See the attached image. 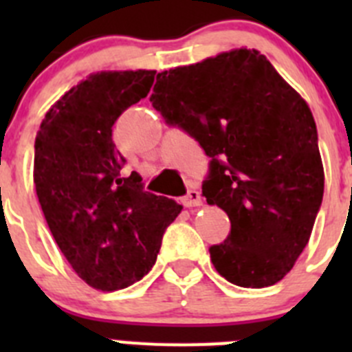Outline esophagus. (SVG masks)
Here are the masks:
<instances>
[{"instance_id": "obj_1", "label": "esophagus", "mask_w": 352, "mask_h": 352, "mask_svg": "<svg viewBox=\"0 0 352 352\" xmlns=\"http://www.w3.org/2000/svg\"><path fill=\"white\" fill-rule=\"evenodd\" d=\"M182 204L185 208L201 206V204H203V197H201V194H199L195 188H192V190H188V194H186L185 197H182Z\"/></svg>"}]
</instances>
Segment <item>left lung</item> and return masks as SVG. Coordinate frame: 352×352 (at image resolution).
Masks as SVG:
<instances>
[{
  "label": "left lung",
  "mask_w": 352,
  "mask_h": 352,
  "mask_svg": "<svg viewBox=\"0 0 352 352\" xmlns=\"http://www.w3.org/2000/svg\"><path fill=\"white\" fill-rule=\"evenodd\" d=\"M149 102L211 158L203 195L231 220L210 247L214 270L239 287L280 282L309 243L324 192L309 104L247 47L160 72Z\"/></svg>",
  "instance_id": "8db88e82"
}]
</instances>
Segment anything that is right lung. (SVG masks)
<instances>
[{
  "mask_svg": "<svg viewBox=\"0 0 352 352\" xmlns=\"http://www.w3.org/2000/svg\"><path fill=\"white\" fill-rule=\"evenodd\" d=\"M157 70H107L68 89L35 139L43 217L74 272L98 291H118L153 268L162 236L182 213L176 201L142 190L113 142L123 111L146 98Z\"/></svg>",
  "mask_w": 352,
  "mask_h": 352,
  "instance_id": "add662e5",
  "label": "right lung"
}]
</instances>
